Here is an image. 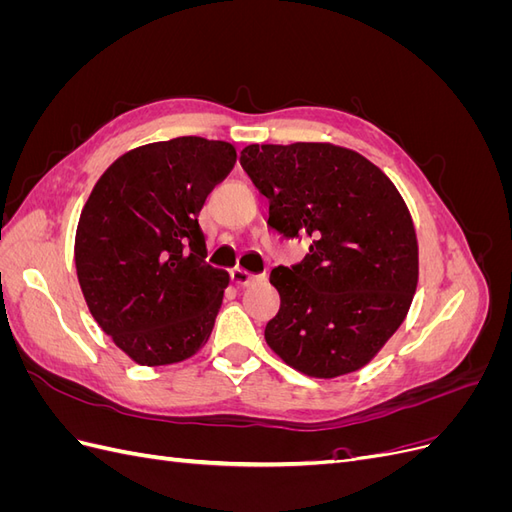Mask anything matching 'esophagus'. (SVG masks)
<instances>
[{"mask_svg": "<svg viewBox=\"0 0 512 512\" xmlns=\"http://www.w3.org/2000/svg\"><path fill=\"white\" fill-rule=\"evenodd\" d=\"M230 280L235 282L237 286H250V284H254L256 280H258V275H254V273H250V271H245V269H232L230 271Z\"/></svg>", "mask_w": 512, "mask_h": 512, "instance_id": "34e87169", "label": "esophagus"}]
</instances>
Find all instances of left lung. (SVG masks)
Returning a JSON list of instances; mask_svg holds the SVG:
<instances>
[{
  "instance_id": "obj_1",
  "label": "left lung",
  "mask_w": 512,
  "mask_h": 512,
  "mask_svg": "<svg viewBox=\"0 0 512 512\" xmlns=\"http://www.w3.org/2000/svg\"><path fill=\"white\" fill-rule=\"evenodd\" d=\"M269 198L267 224L309 239V254L275 267L280 312L273 352L314 378L361 369L404 322L418 282V245L397 188L361 153L329 143L247 145L239 158Z\"/></svg>"
}]
</instances>
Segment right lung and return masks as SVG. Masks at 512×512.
Here are the masks:
<instances>
[{"label": "right lung", "mask_w": 512, "mask_h": 512, "mask_svg": "<svg viewBox=\"0 0 512 512\" xmlns=\"http://www.w3.org/2000/svg\"><path fill=\"white\" fill-rule=\"evenodd\" d=\"M224 141L179 136L123 153L83 207L76 275L91 316L138 365L190 359L207 344L228 273L205 262L198 224L235 166Z\"/></svg>", "instance_id": "obj_1"}]
</instances>
